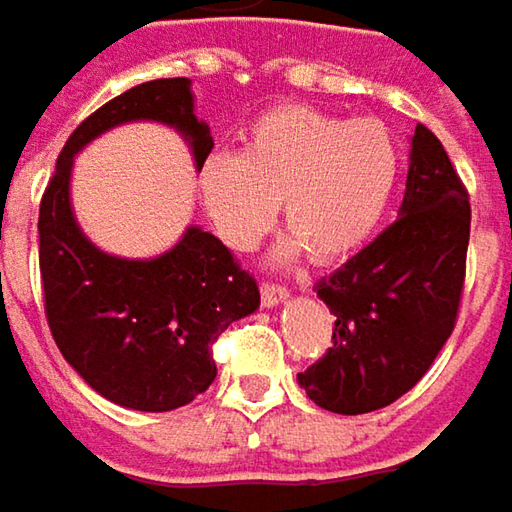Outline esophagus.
Here are the masks:
<instances>
[{"mask_svg":"<svg viewBox=\"0 0 512 512\" xmlns=\"http://www.w3.org/2000/svg\"><path fill=\"white\" fill-rule=\"evenodd\" d=\"M288 288H282V285H273V282H262V305H279V302H285L288 299Z\"/></svg>","mask_w":512,"mask_h":512,"instance_id":"34e87169","label":"esophagus"}]
</instances>
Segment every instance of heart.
Segmentation results:
<instances>
[{"label":"heart","mask_w":512,"mask_h":512,"mask_svg":"<svg viewBox=\"0 0 512 512\" xmlns=\"http://www.w3.org/2000/svg\"><path fill=\"white\" fill-rule=\"evenodd\" d=\"M400 167L386 123L276 106L253 120L244 152L216 149L198 167V192L221 242L253 250L279 204L291 239L317 262H337L366 244L386 213Z\"/></svg>","instance_id":"heart-1"}]
</instances>
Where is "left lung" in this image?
I'll return each instance as SVG.
<instances>
[{"mask_svg": "<svg viewBox=\"0 0 512 512\" xmlns=\"http://www.w3.org/2000/svg\"><path fill=\"white\" fill-rule=\"evenodd\" d=\"M470 192L418 123L400 216L314 291L337 317L334 345L299 371L317 406L363 415L406 395L449 340L467 273Z\"/></svg>", "mask_w": 512, "mask_h": 512, "instance_id": "8db88e82", "label": "left lung"}]
</instances>
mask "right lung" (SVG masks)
Listing matches in <instances>:
<instances>
[{
	"mask_svg": "<svg viewBox=\"0 0 512 512\" xmlns=\"http://www.w3.org/2000/svg\"><path fill=\"white\" fill-rule=\"evenodd\" d=\"M132 120H158L210 155L207 123L192 115L187 77L149 80L117 94L65 141L39 204V276L57 348L97 395L138 412H169L216 380L213 343L230 322L259 308L256 279L201 227L155 259L97 250L77 227L68 198L74 155Z\"/></svg>",
	"mask_w": 512,
	"mask_h": 512,
	"instance_id": "1",
	"label": "right lung"
}]
</instances>
